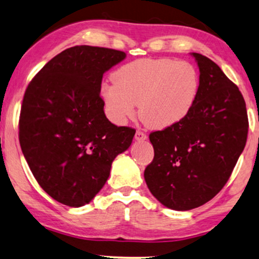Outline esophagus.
I'll return each mask as SVG.
<instances>
[{
	"label": "esophagus",
	"mask_w": 259,
	"mask_h": 259,
	"mask_svg": "<svg viewBox=\"0 0 259 259\" xmlns=\"http://www.w3.org/2000/svg\"><path fill=\"white\" fill-rule=\"evenodd\" d=\"M135 139L137 141H143V140H147V134L141 132V130H137L136 134H135Z\"/></svg>",
	"instance_id": "obj_1"
}]
</instances>
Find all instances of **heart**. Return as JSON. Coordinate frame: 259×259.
Segmentation results:
<instances>
[{"label":"heart","instance_id":"heart-1","mask_svg":"<svg viewBox=\"0 0 259 259\" xmlns=\"http://www.w3.org/2000/svg\"><path fill=\"white\" fill-rule=\"evenodd\" d=\"M105 82L101 96L115 123L135 115L136 104L144 124L165 129L180 124L192 112L200 91V77L188 61L169 58L140 59L123 65Z\"/></svg>","mask_w":259,"mask_h":259}]
</instances>
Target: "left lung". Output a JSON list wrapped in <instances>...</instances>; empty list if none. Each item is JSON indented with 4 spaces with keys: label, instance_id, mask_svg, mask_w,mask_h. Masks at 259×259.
<instances>
[{
    "label": "left lung",
    "instance_id": "8db88e82",
    "mask_svg": "<svg viewBox=\"0 0 259 259\" xmlns=\"http://www.w3.org/2000/svg\"><path fill=\"white\" fill-rule=\"evenodd\" d=\"M200 91L192 112L178 125L150 133L154 158L144 170L147 186L165 207L188 211L222 191L244 150L249 130L238 86L214 61L193 53Z\"/></svg>",
    "mask_w": 259,
    "mask_h": 259
}]
</instances>
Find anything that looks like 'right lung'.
Masks as SVG:
<instances>
[{
	"label": "right lung",
	"instance_id": "1",
	"mask_svg": "<svg viewBox=\"0 0 259 259\" xmlns=\"http://www.w3.org/2000/svg\"><path fill=\"white\" fill-rule=\"evenodd\" d=\"M122 51L74 46L55 55L27 86L19 119L23 156L40 187L60 204H89L136 130L106 118L103 74Z\"/></svg>",
	"mask_w": 259,
	"mask_h": 259
}]
</instances>
